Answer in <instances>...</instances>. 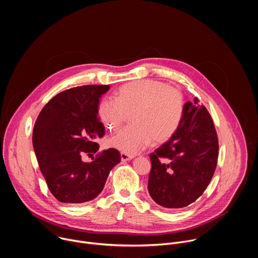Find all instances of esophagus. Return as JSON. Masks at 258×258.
<instances>
[{"label": "esophagus", "mask_w": 258, "mask_h": 258, "mask_svg": "<svg viewBox=\"0 0 258 258\" xmlns=\"http://www.w3.org/2000/svg\"><path fill=\"white\" fill-rule=\"evenodd\" d=\"M134 157H135L134 155H131V154H127V153H124V152H121V153H120L121 161H130V160H132Z\"/></svg>", "instance_id": "esophagus-1"}]
</instances>
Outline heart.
I'll return each instance as SVG.
<instances>
[{"mask_svg":"<svg viewBox=\"0 0 258 258\" xmlns=\"http://www.w3.org/2000/svg\"><path fill=\"white\" fill-rule=\"evenodd\" d=\"M115 99L104 98L99 116L109 130H117L131 115L132 125L107 139L110 148L127 154L145 149L153 141L162 144L178 130L185 110L181 93L155 80H141L122 85Z\"/></svg>","mask_w":258,"mask_h":258,"instance_id":"obj_1","label":"heart"}]
</instances>
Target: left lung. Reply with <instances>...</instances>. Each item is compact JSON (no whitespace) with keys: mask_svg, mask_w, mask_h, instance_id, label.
I'll use <instances>...</instances> for the list:
<instances>
[{"mask_svg":"<svg viewBox=\"0 0 258 258\" xmlns=\"http://www.w3.org/2000/svg\"><path fill=\"white\" fill-rule=\"evenodd\" d=\"M187 102L176 133L150 154L148 191L162 207L176 209L195 202L206 190L217 164L218 140L203 105Z\"/></svg>","mask_w":258,"mask_h":258,"instance_id":"1","label":"left lung"}]
</instances>
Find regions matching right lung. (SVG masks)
I'll use <instances>...</instances> for the list:
<instances>
[{
  "mask_svg": "<svg viewBox=\"0 0 258 258\" xmlns=\"http://www.w3.org/2000/svg\"><path fill=\"white\" fill-rule=\"evenodd\" d=\"M110 87L89 85L59 93L42 109L33 126L32 145L40 169L53 196L62 203L95 199L103 190L120 154L110 148L92 162L82 159L99 150L94 142L105 127L99 120V103ZM94 159V158H93Z\"/></svg>",
  "mask_w": 258,
  "mask_h": 258,
  "instance_id": "add662e5",
  "label": "right lung"
}]
</instances>
